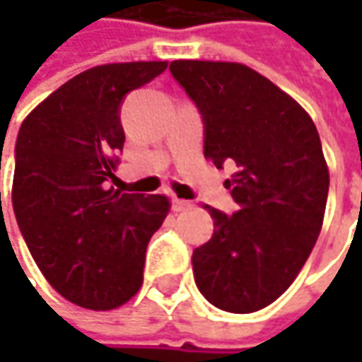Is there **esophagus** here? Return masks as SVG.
I'll use <instances>...</instances> for the list:
<instances>
[{
    "instance_id": "esophagus-1",
    "label": "esophagus",
    "mask_w": 362,
    "mask_h": 362,
    "mask_svg": "<svg viewBox=\"0 0 362 362\" xmlns=\"http://www.w3.org/2000/svg\"><path fill=\"white\" fill-rule=\"evenodd\" d=\"M171 207H173V211H187V209H191V203L185 202V199H179V197H173Z\"/></svg>"
}]
</instances>
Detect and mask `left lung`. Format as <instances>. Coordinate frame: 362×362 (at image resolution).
Segmentation results:
<instances>
[{"label":"left lung","instance_id":"1","mask_svg":"<svg viewBox=\"0 0 362 362\" xmlns=\"http://www.w3.org/2000/svg\"><path fill=\"white\" fill-rule=\"evenodd\" d=\"M175 80L202 110L203 155L240 209L214 217V238L193 252L197 288L214 306L256 313L278 300L306 264L322 230L328 165L310 115L259 72L238 62L175 60Z\"/></svg>","mask_w":362,"mask_h":362}]
</instances>
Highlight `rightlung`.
I'll return each instance as SVG.
<instances>
[{"label": "right lung", "mask_w": 362, "mask_h": 362, "mask_svg": "<svg viewBox=\"0 0 362 362\" xmlns=\"http://www.w3.org/2000/svg\"><path fill=\"white\" fill-rule=\"evenodd\" d=\"M165 68L163 60L94 66L21 122L11 185L18 226L52 288L88 310H115L141 290L148 240L171 209L167 195L110 187L124 145L120 103Z\"/></svg>", "instance_id": "1"}]
</instances>
